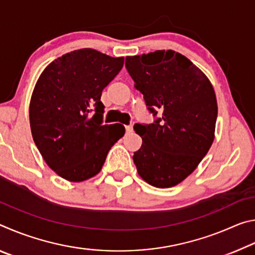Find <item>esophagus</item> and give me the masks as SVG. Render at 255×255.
I'll return each instance as SVG.
<instances>
[{
	"label": "esophagus",
	"mask_w": 255,
	"mask_h": 255,
	"mask_svg": "<svg viewBox=\"0 0 255 255\" xmlns=\"http://www.w3.org/2000/svg\"><path fill=\"white\" fill-rule=\"evenodd\" d=\"M126 132L127 133L132 132V126H131V125H129V126H126Z\"/></svg>",
	"instance_id": "34e87169"
}]
</instances>
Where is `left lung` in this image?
<instances>
[{"instance_id": "8db88e82", "label": "left lung", "mask_w": 255, "mask_h": 255, "mask_svg": "<svg viewBox=\"0 0 255 255\" xmlns=\"http://www.w3.org/2000/svg\"><path fill=\"white\" fill-rule=\"evenodd\" d=\"M126 68L147 109L158 118L133 126L141 147L133 163L156 188L179 184L196 170L215 138L218 108L213 85L191 60L174 50L126 57Z\"/></svg>"}]
</instances>
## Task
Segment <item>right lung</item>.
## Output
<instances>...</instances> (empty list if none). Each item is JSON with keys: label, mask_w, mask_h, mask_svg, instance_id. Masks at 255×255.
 <instances>
[{"label": "right lung", "mask_w": 255, "mask_h": 255, "mask_svg": "<svg viewBox=\"0 0 255 255\" xmlns=\"http://www.w3.org/2000/svg\"><path fill=\"white\" fill-rule=\"evenodd\" d=\"M123 66L124 57L83 48L55 59L38 79L29 107L32 138L63 179L81 182L97 175L125 135L123 125H102L101 102L103 89Z\"/></svg>", "instance_id": "add662e5"}]
</instances>
